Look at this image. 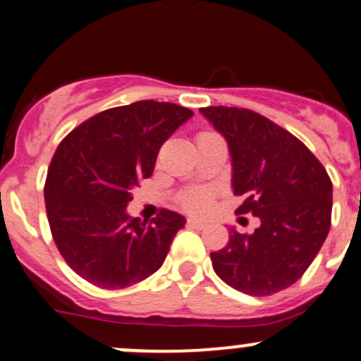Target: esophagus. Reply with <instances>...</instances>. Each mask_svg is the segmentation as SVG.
Here are the masks:
<instances>
[{
	"label": "esophagus",
	"instance_id": "esophagus-1",
	"mask_svg": "<svg viewBox=\"0 0 361 361\" xmlns=\"http://www.w3.org/2000/svg\"><path fill=\"white\" fill-rule=\"evenodd\" d=\"M187 225H188V227H192V228H197V231H202V228L207 227V221L197 220V218H188Z\"/></svg>",
	"mask_w": 361,
	"mask_h": 361
}]
</instances>
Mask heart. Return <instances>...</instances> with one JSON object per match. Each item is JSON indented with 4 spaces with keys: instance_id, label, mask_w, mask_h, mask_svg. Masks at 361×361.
<instances>
[{
    "instance_id": "obj_1",
    "label": "heart",
    "mask_w": 361,
    "mask_h": 361,
    "mask_svg": "<svg viewBox=\"0 0 361 361\" xmlns=\"http://www.w3.org/2000/svg\"><path fill=\"white\" fill-rule=\"evenodd\" d=\"M211 201H213V192L207 190V188H194V190H188L181 195L180 206L190 213H202L211 206Z\"/></svg>"
}]
</instances>
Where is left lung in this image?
Returning <instances> with one entry per match:
<instances>
[{"label":"left lung","instance_id":"left-lung-1","mask_svg":"<svg viewBox=\"0 0 361 361\" xmlns=\"http://www.w3.org/2000/svg\"><path fill=\"white\" fill-rule=\"evenodd\" d=\"M201 113L220 130L232 155L235 214L260 218L253 234L231 231L211 253L218 278L253 297H267L302 278L322 250L332 221V181L300 140L260 113L207 106Z\"/></svg>","mask_w":361,"mask_h":361}]
</instances>
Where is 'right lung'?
<instances>
[{
    "instance_id": "1",
    "label": "right lung",
    "mask_w": 361,
    "mask_h": 361,
    "mask_svg": "<svg viewBox=\"0 0 361 361\" xmlns=\"http://www.w3.org/2000/svg\"><path fill=\"white\" fill-rule=\"evenodd\" d=\"M192 115L173 103L136 101L90 116L61 141L43 194L54 243L80 278L118 290L162 267L185 218L162 209L141 221L126 207L137 181L154 173L164 141Z\"/></svg>"
}]
</instances>
